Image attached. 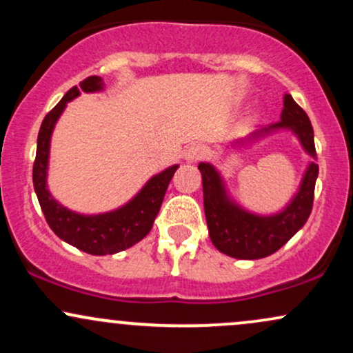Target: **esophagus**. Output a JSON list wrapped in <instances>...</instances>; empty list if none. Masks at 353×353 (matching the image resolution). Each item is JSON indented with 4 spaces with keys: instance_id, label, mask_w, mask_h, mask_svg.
Wrapping results in <instances>:
<instances>
[{
    "instance_id": "1",
    "label": "esophagus",
    "mask_w": 353,
    "mask_h": 353,
    "mask_svg": "<svg viewBox=\"0 0 353 353\" xmlns=\"http://www.w3.org/2000/svg\"><path fill=\"white\" fill-rule=\"evenodd\" d=\"M205 156V148L201 144H192L189 145L184 151V161L185 163H197V161L202 159Z\"/></svg>"
}]
</instances>
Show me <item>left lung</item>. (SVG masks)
Masks as SVG:
<instances>
[{"mask_svg":"<svg viewBox=\"0 0 353 353\" xmlns=\"http://www.w3.org/2000/svg\"><path fill=\"white\" fill-rule=\"evenodd\" d=\"M277 131H290L312 159L317 157L314 144V129L309 116L292 99V96H283V109L281 121L267 128L257 129L244 139L230 143L232 148H245ZM202 190H204V212L208 221L209 237L217 250L234 259L267 257L277 252L303 228L309 219L314 204L315 181L319 176V165L312 161L303 172L297 192L285 208L275 214H255L239 205L229 196L225 181L216 165L201 163Z\"/></svg>","mask_w":353,"mask_h":353,"instance_id":"left-lung-1","label":"left lung"}]
</instances>
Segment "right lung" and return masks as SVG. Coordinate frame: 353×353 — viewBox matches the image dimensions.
Segmentation results:
<instances>
[{
    "instance_id": "1",
    "label": "right lung",
    "mask_w": 353,
    "mask_h": 353,
    "mask_svg": "<svg viewBox=\"0 0 353 353\" xmlns=\"http://www.w3.org/2000/svg\"><path fill=\"white\" fill-rule=\"evenodd\" d=\"M104 89V81L99 76H89L78 86L71 88L63 99L48 112L43 119L38 134V148L33 165V184L39 205L52 232L61 241L91 255H108L129 249L148 236L152 229L154 219L159 214L161 204L179 165L174 164L156 174L143 185V189L125 202L124 205L109 212L79 214L64 208L52 197L48 189V168H50L51 136L59 116L70 101L84 92H99Z\"/></svg>"
}]
</instances>
